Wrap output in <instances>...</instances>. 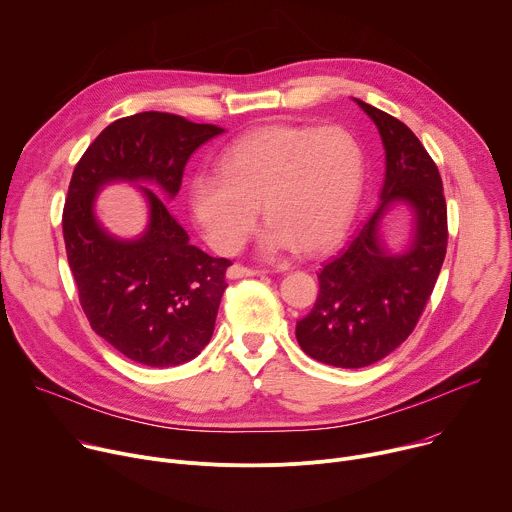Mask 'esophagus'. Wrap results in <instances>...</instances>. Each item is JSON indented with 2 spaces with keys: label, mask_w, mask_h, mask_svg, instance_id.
<instances>
[{
  "label": "esophagus",
  "mask_w": 512,
  "mask_h": 512,
  "mask_svg": "<svg viewBox=\"0 0 512 512\" xmlns=\"http://www.w3.org/2000/svg\"><path fill=\"white\" fill-rule=\"evenodd\" d=\"M260 270H252L248 266H240V264H234L227 268V278H246V276H258Z\"/></svg>",
  "instance_id": "obj_1"
}]
</instances>
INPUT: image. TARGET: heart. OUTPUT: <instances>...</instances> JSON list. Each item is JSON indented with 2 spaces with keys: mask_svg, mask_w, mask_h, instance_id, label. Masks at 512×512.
Masks as SVG:
<instances>
[{
  "mask_svg": "<svg viewBox=\"0 0 512 512\" xmlns=\"http://www.w3.org/2000/svg\"><path fill=\"white\" fill-rule=\"evenodd\" d=\"M364 181V154L344 128L274 124L234 142L219 173L189 183L191 213L217 252H236L256 227L260 205L270 223L264 256L319 254L350 223Z\"/></svg>",
  "mask_w": 512,
  "mask_h": 512,
  "instance_id": "b5f03b06",
  "label": "heart"
}]
</instances>
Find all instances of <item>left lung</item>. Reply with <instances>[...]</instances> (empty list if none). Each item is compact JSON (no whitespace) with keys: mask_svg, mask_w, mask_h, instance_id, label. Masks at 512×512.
<instances>
[{"mask_svg":"<svg viewBox=\"0 0 512 512\" xmlns=\"http://www.w3.org/2000/svg\"><path fill=\"white\" fill-rule=\"evenodd\" d=\"M356 103L384 144L382 201L350 246L317 274L319 297L295 331L307 356L337 368L370 366L405 342L447 248V205L433 158L401 120L362 99ZM396 202L414 211V240L401 255H392L379 236V221Z\"/></svg>","mask_w":512,"mask_h":512,"instance_id":"8db88e82","label":"left lung"}]
</instances>
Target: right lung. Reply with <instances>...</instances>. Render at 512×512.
<instances>
[{
	"mask_svg": "<svg viewBox=\"0 0 512 512\" xmlns=\"http://www.w3.org/2000/svg\"><path fill=\"white\" fill-rule=\"evenodd\" d=\"M221 132L175 113L142 111L109 124L73 170L63 236L81 307L91 329L138 364H185L213 335L232 262L189 244L164 199L179 193L191 154ZM111 180L159 187L158 194L141 188L151 221L136 241L109 237L94 217L96 191Z\"/></svg>",
	"mask_w": 512,
	"mask_h": 512,
	"instance_id": "right-lung-1",
	"label": "right lung"
}]
</instances>
